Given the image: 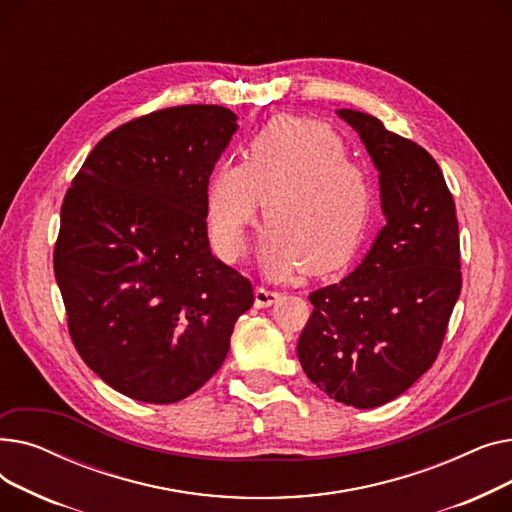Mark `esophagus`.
Here are the masks:
<instances>
[{"label":"esophagus","instance_id":"1","mask_svg":"<svg viewBox=\"0 0 512 512\" xmlns=\"http://www.w3.org/2000/svg\"><path fill=\"white\" fill-rule=\"evenodd\" d=\"M280 299V292L278 290H272V288H267V286H257L255 288V305L257 307H272L276 301Z\"/></svg>","mask_w":512,"mask_h":512}]
</instances>
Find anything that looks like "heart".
I'll return each mask as SVG.
<instances>
[{"label": "heart", "mask_w": 512, "mask_h": 512, "mask_svg": "<svg viewBox=\"0 0 512 512\" xmlns=\"http://www.w3.org/2000/svg\"><path fill=\"white\" fill-rule=\"evenodd\" d=\"M263 201L261 263L274 278L305 265L340 270L359 253L373 207L367 172L346 159L334 130L303 118H278L253 139L247 164L226 161L207 195L211 240L226 259L245 251L247 228Z\"/></svg>", "instance_id": "1"}]
</instances>
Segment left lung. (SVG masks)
I'll return each instance as SVG.
<instances>
[{
    "label": "left lung",
    "instance_id": "left-lung-1",
    "mask_svg": "<svg viewBox=\"0 0 512 512\" xmlns=\"http://www.w3.org/2000/svg\"><path fill=\"white\" fill-rule=\"evenodd\" d=\"M380 170L386 226L357 270L309 294L297 355L307 378L355 409L380 407L436 361L461 294L456 207L436 159L369 114L338 110Z\"/></svg>",
    "mask_w": 512,
    "mask_h": 512
}]
</instances>
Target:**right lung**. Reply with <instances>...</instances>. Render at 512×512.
I'll use <instances>...</instances> for the list:
<instances>
[{
  "instance_id": "1",
  "label": "right lung",
  "mask_w": 512,
  "mask_h": 512,
  "mask_svg": "<svg viewBox=\"0 0 512 512\" xmlns=\"http://www.w3.org/2000/svg\"><path fill=\"white\" fill-rule=\"evenodd\" d=\"M222 105L134 118L95 145L62 203L53 272L78 355L114 390L170 405L228 355L253 284L215 259L207 186L236 132Z\"/></svg>"
}]
</instances>
